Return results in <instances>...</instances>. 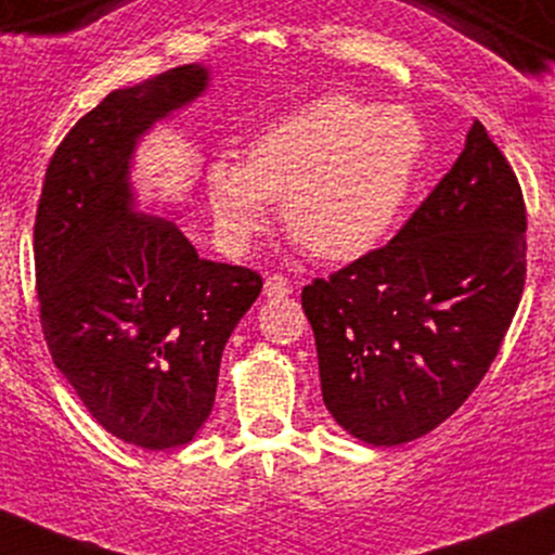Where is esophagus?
<instances>
[{"label":"esophagus","mask_w":555,"mask_h":555,"mask_svg":"<svg viewBox=\"0 0 555 555\" xmlns=\"http://www.w3.org/2000/svg\"><path fill=\"white\" fill-rule=\"evenodd\" d=\"M263 295L266 297H287V295H292V284L284 276H276V273H273V276H266Z\"/></svg>","instance_id":"esophagus-1"}]
</instances>
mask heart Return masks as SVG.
<instances>
[{
  "label": "heart",
  "instance_id": "b5f03b06",
  "mask_svg": "<svg viewBox=\"0 0 555 555\" xmlns=\"http://www.w3.org/2000/svg\"><path fill=\"white\" fill-rule=\"evenodd\" d=\"M424 129L411 109L345 94L319 96L266 126L245 160H212L208 203L221 242L245 253L282 199L284 229L326 263L374 253L403 212Z\"/></svg>",
  "mask_w": 555,
  "mask_h": 555
}]
</instances>
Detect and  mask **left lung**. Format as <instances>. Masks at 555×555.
<instances>
[{"instance_id": "left-lung-1", "label": "left lung", "mask_w": 555, "mask_h": 555, "mask_svg": "<svg viewBox=\"0 0 555 555\" xmlns=\"http://www.w3.org/2000/svg\"><path fill=\"white\" fill-rule=\"evenodd\" d=\"M525 231L519 181L474 120L385 247L302 289L324 405L347 435L403 446L464 405L519 308Z\"/></svg>"}]
</instances>
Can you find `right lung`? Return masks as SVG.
Masks as SVG:
<instances>
[{
    "label": "right lung",
    "instance_id": "obj_1",
    "mask_svg": "<svg viewBox=\"0 0 555 555\" xmlns=\"http://www.w3.org/2000/svg\"><path fill=\"white\" fill-rule=\"evenodd\" d=\"M208 89L210 68L192 63L109 91L52 155L36 210L54 366L109 435L144 450L203 429L223 347L263 289L249 268L199 258L176 210L144 212L131 181L142 139Z\"/></svg>",
    "mask_w": 555,
    "mask_h": 555
}]
</instances>
